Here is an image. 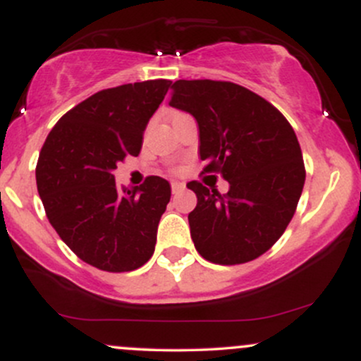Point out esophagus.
I'll list each match as a JSON object with an SVG mask.
<instances>
[{"label": "esophagus", "mask_w": 361, "mask_h": 361, "mask_svg": "<svg viewBox=\"0 0 361 361\" xmlns=\"http://www.w3.org/2000/svg\"><path fill=\"white\" fill-rule=\"evenodd\" d=\"M185 188H186V186H185V183H181V181H173V183H171V190H173V193H180V192H183Z\"/></svg>", "instance_id": "1"}]
</instances>
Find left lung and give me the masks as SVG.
Wrapping results in <instances>:
<instances>
[{
    "label": "left lung",
    "instance_id": "1",
    "mask_svg": "<svg viewBox=\"0 0 361 361\" xmlns=\"http://www.w3.org/2000/svg\"><path fill=\"white\" fill-rule=\"evenodd\" d=\"M169 105L197 120L204 171L229 183L226 195L186 185L197 195L188 214L195 247L217 264L256 259L285 233L305 183L292 126L264 98L227 81H176Z\"/></svg>",
    "mask_w": 361,
    "mask_h": 361
}]
</instances>
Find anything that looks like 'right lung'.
<instances>
[{
    "mask_svg": "<svg viewBox=\"0 0 361 361\" xmlns=\"http://www.w3.org/2000/svg\"><path fill=\"white\" fill-rule=\"evenodd\" d=\"M171 81L103 90L62 115L37 163V190L49 222L82 261L103 271L137 270L154 252L171 185L149 176L118 188L114 171L137 156L144 130Z\"/></svg>",
    "mask_w": 361,
    "mask_h": 361,
    "instance_id": "1",
    "label": "right lung"
}]
</instances>
